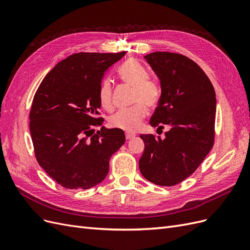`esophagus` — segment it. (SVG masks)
I'll use <instances>...</instances> for the list:
<instances>
[{
    "mask_svg": "<svg viewBox=\"0 0 250 250\" xmlns=\"http://www.w3.org/2000/svg\"><path fill=\"white\" fill-rule=\"evenodd\" d=\"M125 137H126V140H131V139L134 138V134L129 133V132H126L125 133Z\"/></svg>",
    "mask_w": 250,
    "mask_h": 250,
    "instance_id": "esophagus-1",
    "label": "esophagus"
}]
</instances>
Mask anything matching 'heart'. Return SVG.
<instances>
[{
  "instance_id": "obj_1",
  "label": "heart",
  "mask_w": 250,
  "mask_h": 250,
  "mask_svg": "<svg viewBox=\"0 0 250 250\" xmlns=\"http://www.w3.org/2000/svg\"><path fill=\"white\" fill-rule=\"evenodd\" d=\"M119 76L127 85L133 87V102L135 106L127 110H120L109 119V124L113 128L127 132H134L142 125L146 118L148 109L153 108L161 101L163 89L161 83L149 77V72L141 62L135 59H128L119 67ZM112 83L109 79H104L99 88V101L105 109L112 106Z\"/></svg>"
}]
</instances>
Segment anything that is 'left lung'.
<instances>
[{"label":"left lung","instance_id":"obj_1","mask_svg":"<svg viewBox=\"0 0 250 250\" xmlns=\"http://www.w3.org/2000/svg\"><path fill=\"white\" fill-rule=\"evenodd\" d=\"M144 57L163 89L150 125L166 124L170 130L165 139L141 134L145 149L139 167L152 184L175 186L195 172L214 145L215 89L201 67L184 55L153 52Z\"/></svg>","mask_w":250,"mask_h":250}]
</instances>
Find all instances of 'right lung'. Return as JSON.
<instances>
[{
	"label": "right lung",
	"instance_id": "1",
	"mask_svg": "<svg viewBox=\"0 0 250 250\" xmlns=\"http://www.w3.org/2000/svg\"><path fill=\"white\" fill-rule=\"evenodd\" d=\"M126 54L76 53L58 62L37 88L30 111V133L41 167L72 190L100 184L110 156L125 143L122 129L94 127L99 115V88L109 67Z\"/></svg>",
	"mask_w": 250,
	"mask_h": 250
}]
</instances>
